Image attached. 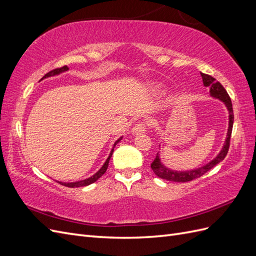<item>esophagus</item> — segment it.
Listing matches in <instances>:
<instances>
[{
  "mask_svg": "<svg viewBox=\"0 0 256 256\" xmlns=\"http://www.w3.org/2000/svg\"><path fill=\"white\" fill-rule=\"evenodd\" d=\"M146 131V126L143 122H138L136 125L131 129V134H142Z\"/></svg>",
  "mask_w": 256,
  "mask_h": 256,
  "instance_id": "obj_1",
  "label": "esophagus"
}]
</instances>
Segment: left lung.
Masks as SVG:
<instances>
[{
    "label": "left lung",
    "instance_id": "obj_1",
    "mask_svg": "<svg viewBox=\"0 0 256 256\" xmlns=\"http://www.w3.org/2000/svg\"><path fill=\"white\" fill-rule=\"evenodd\" d=\"M200 76H202L203 79L204 86L209 88V94H210V96L212 98L221 100V102L224 104V106H226V110L228 112V128L226 141H224L219 154H216L212 160L209 161L208 164L193 170H186V171H177V170H172L168 168L164 162L161 161L160 152H157V157L152 164V170L154 174H156L158 177L162 178V180H166L170 182H186L196 180V178L204 175L209 171V170H212L214 166H216L219 162H221L224 158H226V154L228 152L230 138L232 129H233V122H234V113H233V106H232L230 98L226 88L221 85V83L216 81V79L212 78V76L200 72Z\"/></svg>",
    "mask_w": 256,
    "mask_h": 256
}]
</instances>
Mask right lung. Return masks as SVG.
<instances>
[{
    "label": "right lung",
    "instance_id": "add662e5",
    "mask_svg": "<svg viewBox=\"0 0 256 256\" xmlns=\"http://www.w3.org/2000/svg\"><path fill=\"white\" fill-rule=\"evenodd\" d=\"M68 70H69V68H68L67 66H64V67H62V68H58V69H54V70H51V72H48L47 74H44V76H42V78L40 79V81H42V80H44V79H47V78H51V76H58V74H63V72H68ZM122 136L118 138V140H116V141L114 142L112 150H111V152H110V154H109V156H108L106 160L104 161V164H102V166L100 168L94 175H92V176L88 177V178H85V180H78V182H58V180H56V182H60V184H64V186H66V187H70V188L85 187V186H88V184H92V182H95L97 180H99V178L102 177V176L106 173V168H108V166H109V161H110V159H111V157H112V154H113V152H114V147L116 146V144L120 143V142L122 141Z\"/></svg>",
    "mask_w": 256,
    "mask_h": 256
}]
</instances>
